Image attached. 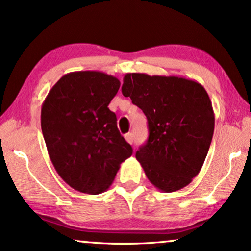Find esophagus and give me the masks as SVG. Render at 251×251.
Segmentation results:
<instances>
[{"label":"esophagus","mask_w":251,"mask_h":251,"mask_svg":"<svg viewBox=\"0 0 251 251\" xmlns=\"http://www.w3.org/2000/svg\"><path fill=\"white\" fill-rule=\"evenodd\" d=\"M125 138H126V141L129 143V144H132V143H133V133L132 132L126 133Z\"/></svg>","instance_id":"34e87169"}]
</instances>
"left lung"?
Returning a JSON list of instances; mask_svg holds the SVG:
<instances>
[{
  "mask_svg": "<svg viewBox=\"0 0 251 251\" xmlns=\"http://www.w3.org/2000/svg\"><path fill=\"white\" fill-rule=\"evenodd\" d=\"M122 94L145 114L149 138L136 152L149 181L165 193L193 181L214 131V113L200 83L176 76L126 74Z\"/></svg>",
  "mask_w": 251,
  "mask_h": 251,
  "instance_id": "obj_1",
  "label": "left lung"
}]
</instances>
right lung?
Masks as SVG:
<instances>
[{"mask_svg": "<svg viewBox=\"0 0 251 251\" xmlns=\"http://www.w3.org/2000/svg\"><path fill=\"white\" fill-rule=\"evenodd\" d=\"M120 80L101 71H75L51 87L41 107V130L57 174L75 190L98 195L132 154L108 105Z\"/></svg>", "mask_w": 251, "mask_h": 251, "instance_id": "add662e5", "label": "right lung"}]
</instances>
